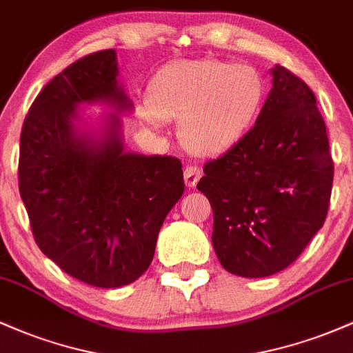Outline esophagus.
I'll use <instances>...</instances> for the list:
<instances>
[{
  "instance_id": "34e87169",
  "label": "esophagus",
  "mask_w": 353,
  "mask_h": 353,
  "mask_svg": "<svg viewBox=\"0 0 353 353\" xmlns=\"http://www.w3.org/2000/svg\"><path fill=\"white\" fill-rule=\"evenodd\" d=\"M202 176L201 169L197 168V165H188L184 171V181H185V185L188 188H196V184L199 182Z\"/></svg>"
}]
</instances>
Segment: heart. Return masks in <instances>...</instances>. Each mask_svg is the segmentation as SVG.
Masks as SVG:
<instances>
[{
    "mask_svg": "<svg viewBox=\"0 0 353 353\" xmlns=\"http://www.w3.org/2000/svg\"><path fill=\"white\" fill-rule=\"evenodd\" d=\"M264 98L259 74L219 59L176 61L149 86L143 116L149 124L181 119L179 137L194 156H217L245 134Z\"/></svg>",
    "mask_w": 353,
    "mask_h": 353,
    "instance_id": "obj_1",
    "label": "heart"
}]
</instances>
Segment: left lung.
Wrapping results in <instances>:
<instances>
[{
	"label": "left lung",
	"instance_id": "1",
	"mask_svg": "<svg viewBox=\"0 0 353 353\" xmlns=\"http://www.w3.org/2000/svg\"><path fill=\"white\" fill-rule=\"evenodd\" d=\"M249 131L204 164L197 189L214 212L219 262L241 277L289 267L325 222L334 161L312 89L287 68Z\"/></svg>",
	"mask_w": 353,
	"mask_h": 353
}]
</instances>
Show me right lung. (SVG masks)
<instances>
[{
  "mask_svg": "<svg viewBox=\"0 0 353 353\" xmlns=\"http://www.w3.org/2000/svg\"><path fill=\"white\" fill-rule=\"evenodd\" d=\"M114 50L84 56L36 96L19 137V194L41 252L71 277L114 289L151 265L157 234L184 192L179 159L123 152L111 116L99 143L76 136V106L131 108Z\"/></svg>",
  "mask_w": 353,
  "mask_h": 353,
  "instance_id": "1",
  "label": "right lung"
}]
</instances>
